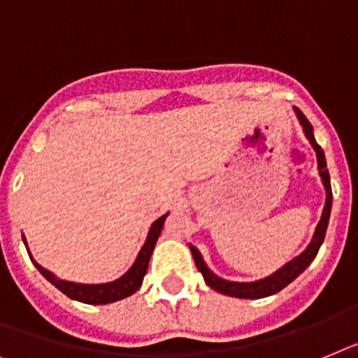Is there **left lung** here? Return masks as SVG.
Returning <instances> with one entry per match:
<instances>
[{
    "instance_id": "obj_1",
    "label": "left lung",
    "mask_w": 358,
    "mask_h": 358,
    "mask_svg": "<svg viewBox=\"0 0 358 358\" xmlns=\"http://www.w3.org/2000/svg\"><path fill=\"white\" fill-rule=\"evenodd\" d=\"M296 110V116H299L300 123H302V127H304V133L308 136V140L311 142L313 145L315 152H317V162H318V173L322 176V182H324V187H326V206H324V213H322V218L318 222L317 225V231H315V236L311 240V244L309 248L306 249L304 253L296 257L295 260H291L289 264L278 269L275 275L267 276L264 280H258V282H229V280H222L218 278L216 275H213L209 271V267L203 264V258L202 255L198 253V249L194 245H189L191 248V253H193L194 258V264H196L198 271L203 275V280L209 287H213L215 291L222 293V295H229V296H236V299H264V296H269V295H275L278 293L280 289L293 282L300 273L304 271L306 267L311 264L315 257H317L318 249L322 245L324 242V236H326V229H327V222H329V213H331V200H333V194H331V184H329V173L326 169V156H324L322 147L318 145L315 142V136H313V127H311V123L309 120L306 118L304 113L300 109Z\"/></svg>"
}]
</instances>
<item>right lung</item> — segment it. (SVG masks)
<instances>
[{
	"label": "right lung",
	"instance_id": "add662e5",
	"mask_svg": "<svg viewBox=\"0 0 358 358\" xmlns=\"http://www.w3.org/2000/svg\"><path fill=\"white\" fill-rule=\"evenodd\" d=\"M165 218H167V215L160 216V218L151 225V231H149V235H147L145 244H143L142 251L138 253L136 262L133 264V267H131L122 278L109 282V284L89 286V284H76V282L58 280L52 273L43 269L40 264H36L34 260H32V262L38 267V271H40L52 286H56L62 293H65L69 299L80 300L83 304H109V302H116V300H122L125 299V296L136 293V291L140 289V286H142L143 276H145L147 273V266H149V260H151L152 249H155L156 240L160 236Z\"/></svg>",
	"mask_w": 358,
	"mask_h": 358
}]
</instances>
